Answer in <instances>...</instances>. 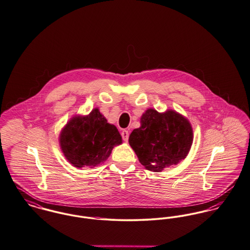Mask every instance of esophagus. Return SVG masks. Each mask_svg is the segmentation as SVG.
<instances>
[{
    "instance_id": "1",
    "label": "esophagus",
    "mask_w": 250,
    "mask_h": 250,
    "mask_svg": "<svg viewBox=\"0 0 250 250\" xmlns=\"http://www.w3.org/2000/svg\"><path fill=\"white\" fill-rule=\"evenodd\" d=\"M122 137H123V139H124V141H125V142H127L128 137H129V133H128L127 130L124 129V130L122 131Z\"/></svg>"
}]
</instances>
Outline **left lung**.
Returning <instances> with one entry per match:
<instances>
[{
	"label": "left lung",
	"instance_id": "1",
	"mask_svg": "<svg viewBox=\"0 0 250 250\" xmlns=\"http://www.w3.org/2000/svg\"><path fill=\"white\" fill-rule=\"evenodd\" d=\"M128 142L147 170L162 172L186 158L192 144V129L189 121L176 111L159 113L150 108Z\"/></svg>",
	"mask_w": 250,
	"mask_h": 250
}]
</instances>
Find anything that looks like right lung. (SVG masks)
<instances>
[{
    "label": "right lung",
    "instance_id": "1",
    "mask_svg": "<svg viewBox=\"0 0 250 250\" xmlns=\"http://www.w3.org/2000/svg\"><path fill=\"white\" fill-rule=\"evenodd\" d=\"M60 146L74 167H96L107 160L112 148L122 144L117 127L107 123L98 108L86 117H74L60 134Z\"/></svg>",
    "mask_w": 250,
    "mask_h": 250
}]
</instances>
